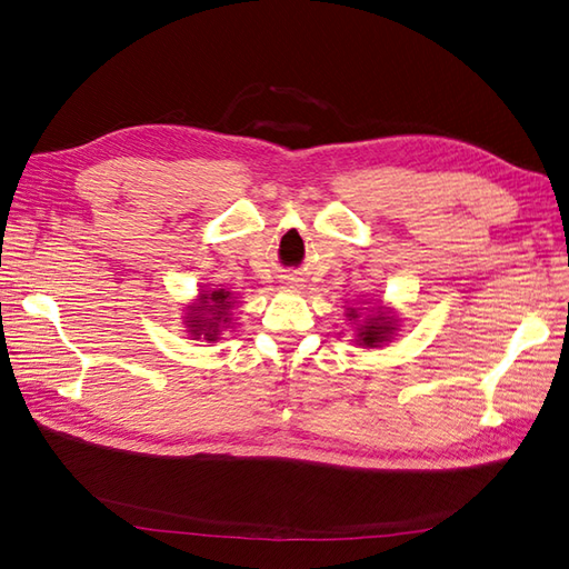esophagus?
Here are the masks:
<instances>
[{"label": "esophagus", "mask_w": 569, "mask_h": 569, "mask_svg": "<svg viewBox=\"0 0 569 569\" xmlns=\"http://www.w3.org/2000/svg\"><path fill=\"white\" fill-rule=\"evenodd\" d=\"M293 281H296V278H291V283H293Z\"/></svg>", "instance_id": "esophagus-1"}]
</instances>
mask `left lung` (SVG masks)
<instances>
[{
    "mask_svg": "<svg viewBox=\"0 0 569 569\" xmlns=\"http://www.w3.org/2000/svg\"><path fill=\"white\" fill-rule=\"evenodd\" d=\"M389 312L391 310H386V308L379 306L373 316H369L365 322L359 325L355 342L361 345V347H381L383 342H389L393 332H396V320H393V316H389ZM347 318L349 320L357 318V312L349 310Z\"/></svg>",
    "mask_w": 569,
    "mask_h": 569,
    "instance_id": "left-lung-1",
    "label": "left lung"
}]
</instances>
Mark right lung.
Instances as JSON below:
<instances>
[{"instance_id": "right-lung-1", "label": "right lung", "mask_w": 569, "mask_h": 569, "mask_svg": "<svg viewBox=\"0 0 569 569\" xmlns=\"http://www.w3.org/2000/svg\"><path fill=\"white\" fill-rule=\"evenodd\" d=\"M232 293L224 291H202L198 296V303L188 306L186 325L192 340L204 342H217L220 340V332L229 325V310H232Z\"/></svg>"}]
</instances>
